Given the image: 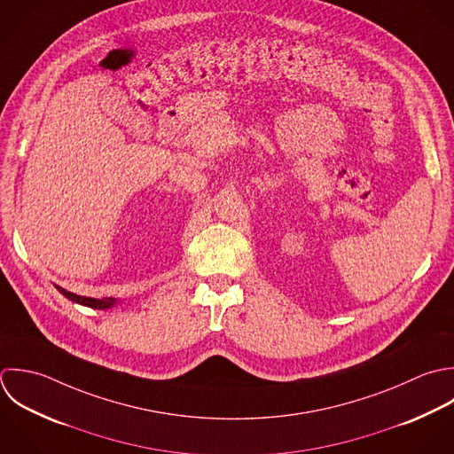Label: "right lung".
Here are the masks:
<instances>
[{"label":"right lung","instance_id":"add662e5","mask_svg":"<svg viewBox=\"0 0 454 454\" xmlns=\"http://www.w3.org/2000/svg\"><path fill=\"white\" fill-rule=\"evenodd\" d=\"M54 286H56V290H58L61 295H65L68 301L77 302V304L86 306V308H91V309H109V308L116 306V304L120 302V299H114V297H106V299L81 297V295H75V294H72V292H67L65 288H61V286H58V285H54Z\"/></svg>","mask_w":454,"mask_h":454}]
</instances>
